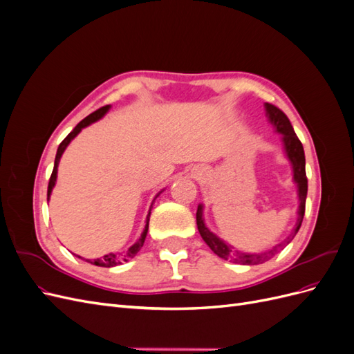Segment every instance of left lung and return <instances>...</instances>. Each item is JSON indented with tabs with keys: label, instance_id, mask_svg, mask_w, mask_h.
<instances>
[{
	"label": "left lung",
	"instance_id": "obj_1",
	"mask_svg": "<svg viewBox=\"0 0 354 354\" xmlns=\"http://www.w3.org/2000/svg\"><path fill=\"white\" fill-rule=\"evenodd\" d=\"M266 111L267 115H269L270 122L276 127V130L282 134V140L285 145V151L286 155L291 160L292 168H294V180L295 183L298 185V198H299V208H298V223L297 227L294 229L291 236L288 238V241H285L286 243L291 241V238H294V234H297V232L301 227V223L304 218V211H306V198H307V176H306V156H304V149L299 138L297 137L294 128L289 122L288 116L277 108V106L272 104V103H266ZM196 224H198V230L201 233L202 239L205 241V243L209 246V248L214 251V254H217L220 259L224 260H230L233 263L238 264H260L264 263L277 252V250L281 248V245L274 246L273 250L267 251L264 254H245L241 251L233 250L232 246H229L226 242H223L220 238H217L216 234L211 233L208 230V227L205 226L202 218V205L198 207L196 211Z\"/></svg>",
	"mask_w": 354,
	"mask_h": 354
}]
</instances>
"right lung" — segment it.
Returning a JSON list of instances; mask_svg holds the SVG:
<instances>
[{
    "mask_svg": "<svg viewBox=\"0 0 354 354\" xmlns=\"http://www.w3.org/2000/svg\"><path fill=\"white\" fill-rule=\"evenodd\" d=\"M108 109H109V106H103V108H100V109H97L95 112H93V113H90L87 118H84V120L73 128V130L63 138V142L59 145V149H57V153H56V159H55V168H53V173H51V177H50V181H48V190H47V201H48V198H50V194H51V190H53V187H55V183H56V177H57V165H59V160H60V156H62V153L65 152V149H66V146L71 143V140L72 138L77 136L84 127H87V125H90L91 122H95L97 120H100V118L108 112ZM149 217H151V212H149V216H147V221H146V227H145V230H143V233H142V236L137 239V242L133 245V246H130V248H128V251L124 254V255H116V254H108V255H104V257H102V259H97V260H94V261H91V264H95V266H99V267H113V266H118V264H121L122 261H128L130 259H133V257L142 250V246H143V243H145V239H146V234H147V229H149Z\"/></svg>",
    "mask_w": 354,
    "mask_h": 354,
    "instance_id": "1",
    "label": "right lung"
}]
</instances>
